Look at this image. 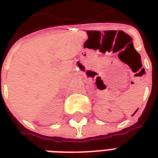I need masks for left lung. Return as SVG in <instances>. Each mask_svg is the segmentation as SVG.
Returning a JSON list of instances; mask_svg holds the SVG:
<instances>
[{"label": "left lung", "instance_id": "8db88e82", "mask_svg": "<svg viewBox=\"0 0 158 158\" xmlns=\"http://www.w3.org/2000/svg\"><path fill=\"white\" fill-rule=\"evenodd\" d=\"M136 111H137V110H136ZM136 111H135V112H136ZM135 113H134V114H135ZM134 114H133V115H134Z\"/></svg>", "mask_w": 158, "mask_h": 158}]
</instances>
